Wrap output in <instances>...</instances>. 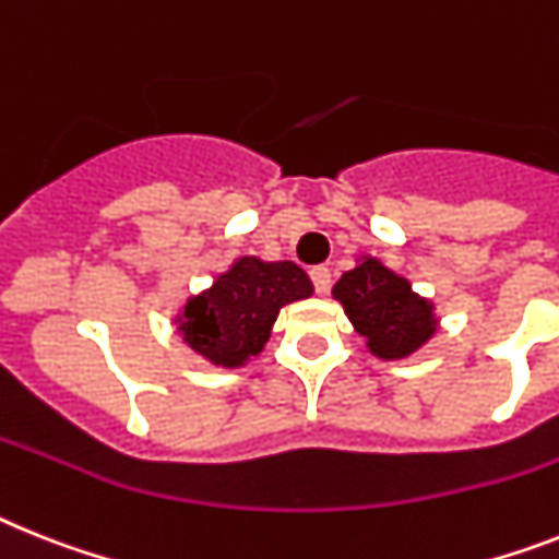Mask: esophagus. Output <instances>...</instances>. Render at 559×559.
Masks as SVG:
<instances>
[{
    "mask_svg": "<svg viewBox=\"0 0 559 559\" xmlns=\"http://www.w3.org/2000/svg\"><path fill=\"white\" fill-rule=\"evenodd\" d=\"M309 278H312V287H316V293H330L332 287V272L330 266H312L309 270Z\"/></svg>",
    "mask_w": 559,
    "mask_h": 559,
    "instance_id": "1",
    "label": "esophagus"
}]
</instances>
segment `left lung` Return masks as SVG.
<instances>
[{
	"instance_id": "1",
	"label": "left lung",
	"mask_w": 559,
	"mask_h": 559,
	"mask_svg": "<svg viewBox=\"0 0 559 559\" xmlns=\"http://www.w3.org/2000/svg\"><path fill=\"white\" fill-rule=\"evenodd\" d=\"M332 293L378 358H403L435 332L431 304L412 293L409 281L372 258L344 272Z\"/></svg>"
}]
</instances>
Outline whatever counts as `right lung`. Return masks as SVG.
Instances as JSON below:
<instances>
[{
  "label": "right lung",
  "mask_w": 559,
  "mask_h": 559,
  "mask_svg": "<svg viewBox=\"0 0 559 559\" xmlns=\"http://www.w3.org/2000/svg\"><path fill=\"white\" fill-rule=\"evenodd\" d=\"M309 295L307 272L293 261L264 264L258 258H241L210 293L187 304L181 332L187 344L213 364L238 367L264 349L278 309Z\"/></svg>",
  "instance_id": "1"
}]
</instances>
